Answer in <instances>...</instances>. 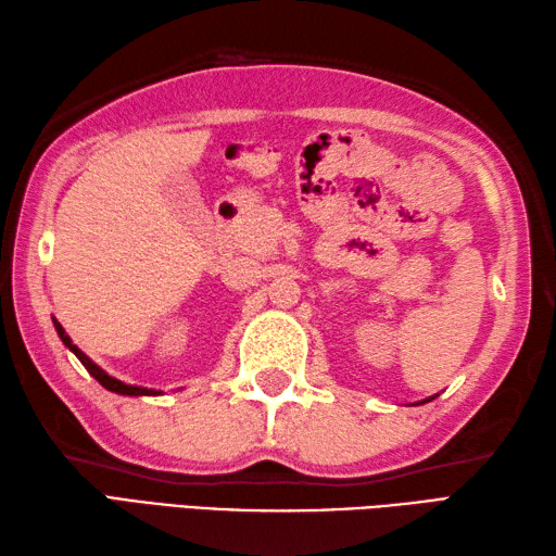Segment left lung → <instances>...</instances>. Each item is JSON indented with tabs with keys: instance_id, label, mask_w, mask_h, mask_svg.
<instances>
[{
	"instance_id": "8db88e82",
	"label": "left lung",
	"mask_w": 556,
	"mask_h": 556,
	"mask_svg": "<svg viewBox=\"0 0 556 556\" xmlns=\"http://www.w3.org/2000/svg\"><path fill=\"white\" fill-rule=\"evenodd\" d=\"M428 401H430V399H428Z\"/></svg>"
}]
</instances>
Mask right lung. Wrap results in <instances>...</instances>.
I'll return each mask as SVG.
<instances>
[{"mask_svg": "<svg viewBox=\"0 0 556 556\" xmlns=\"http://www.w3.org/2000/svg\"><path fill=\"white\" fill-rule=\"evenodd\" d=\"M54 327H56V334L62 337L64 344H66L71 351L76 353V358L83 363V368H86L92 377H96V380H98L104 389H110V392H116V394H126V396H143V394H146V396H150V394H160V392H152V389H146V387H134V384H124L122 380H116V377H110V375L104 372L102 368H98V365L92 363V361L86 356V353H83V351L74 344V341L68 339V334L64 332V327H62V325L54 323Z\"/></svg>", "mask_w": 556, "mask_h": 556, "instance_id": "right-lung-1", "label": "right lung"}]
</instances>
